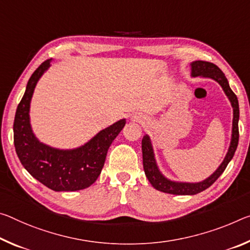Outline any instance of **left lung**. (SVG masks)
Returning <instances> with one entry per match:
<instances>
[{"label": "left lung", "instance_id": "1", "mask_svg": "<svg viewBox=\"0 0 250 250\" xmlns=\"http://www.w3.org/2000/svg\"><path fill=\"white\" fill-rule=\"evenodd\" d=\"M191 66V77L192 78H209L215 80L220 84L223 88L224 92L230 101L232 106V129H231V140L229 145L228 151L226 153L219 167L216 169V171L212 175L206 178L205 180L199 182H181V181H173L168 179L167 177L162 175V172L158 168L156 158H154L153 146L151 144V139L148 134L142 138V159H144V169L146 177L148 178L150 184L152 185L154 189L159 191L171 193V195H197L201 191H204L215 182L218 178L220 177L221 173L225 171L229 162L232 159L233 154L238 146L239 139V131H238V121H239V104L238 99L236 94L232 92V90L229 86L227 78L225 77L223 71H221L216 64L207 61H193L190 63Z\"/></svg>", "mask_w": 250, "mask_h": 250}]
</instances>
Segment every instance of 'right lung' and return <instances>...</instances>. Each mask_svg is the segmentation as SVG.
Instances as JSON below:
<instances>
[{
	"label": "right lung",
	"instance_id": "1",
	"mask_svg": "<svg viewBox=\"0 0 250 250\" xmlns=\"http://www.w3.org/2000/svg\"><path fill=\"white\" fill-rule=\"evenodd\" d=\"M46 60L31 75L14 118V146L27 172L54 191H77L90 187L100 176L106 152L125 125L121 119L74 149H58L40 141L30 121V104L35 85L50 68Z\"/></svg>",
	"mask_w": 250,
	"mask_h": 250
}]
</instances>
